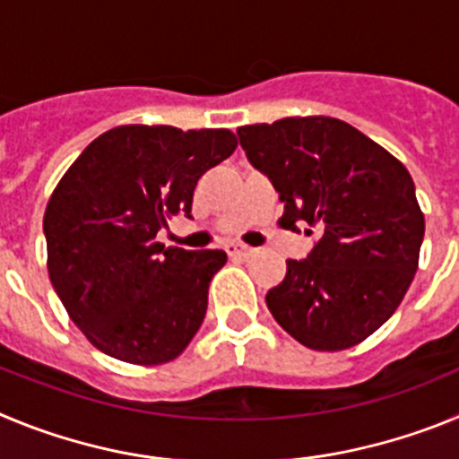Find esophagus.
Wrapping results in <instances>:
<instances>
[{
  "label": "esophagus",
  "mask_w": 459,
  "mask_h": 459,
  "mask_svg": "<svg viewBox=\"0 0 459 459\" xmlns=\"http://www.w3.org/2000/svg\"><path fill=\"white\" fill-rule=\"evenodd\" d=\"M227 255L230 257H250L255 253V248L250 246H243V243H227Z\"/></svg>",
  "instance_id": "obj_1"
}]
</instances>
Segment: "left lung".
Segmentation results:
<instances>
[{"label":"left lung","instance_id":"1","mask_svg":"<svg viewBox=\"0 0 459 459\" xmlns=\"http://www.w3.org/2000/svg\"><path fill=\"white\" fill-rule=\"evenodd\" d=\"M237 133L285 202L282 227L319 234L307 259H287L285 280L266 294L271 315L310 350L363 342L397 310L419 269L425 218L411 174L333 117H287Z\"/></svg>","mask_w":459,"mask_h":459}]
</instances>
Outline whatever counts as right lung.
<instances>
[{
    "mask_svg": "<svg viewBox=\"0 0 459 459\" xmlns=\"http://www.w3.org/2000/svg\"><path fill=\"white\" fill-rule=\"evenodd\" d=\"M237 149L227 128L117 126L56 184L43 232L48 273L68 317L112 359L160 366L202 326L222 250L165 248L172 216H190L202 174Z\"/></svg>",
    "mask_w": 459,
    "mask_h": 459,
    "instance_id": "1",
    "label": "right lung"
}]
</instances>
